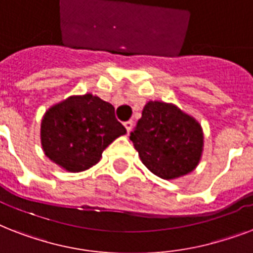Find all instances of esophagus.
<instances>
[{
  "label": "esophagus",
  "instance_id": "obj_1",
  "mask_svg": "<svg viewBox=\"0 0 253 253\" xmlns=\"http://www.w3.org/2000/svg\"><path fill=\"white\" fill-rule=\"evenodd\" d=\"M132 125H134V121H127V122H125V127H126L127 132H130L131 128H132Z\"/></svg>",
  "mask_w": 253,
  "mask_h": 253
}]
</instances>
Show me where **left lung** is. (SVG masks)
I'll list each match as a JSON object with an SVG mask.
<instances>
[{
	"instance_id": "1",
	"label": "left lung",
	"mask_w": 253,
	"mask_h": 253,
	"mask_svg": "<svg viewBox=\"0 0 253 253\" xmlns=\"http://www.w3.org/2000/svg\"><path fill=\"white\" fill-rule=\"evenodd\" d=\"M130 140L143 164L167 180L192 172L204 147L202 128L196 119L174 105L159 101L144 106Z\"/></svg>"
}]
</instances>
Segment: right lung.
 I'll return each instance as SVG.
<instances>
[{
    "label": "right lung",
    "instance_id": "obj_1",
    "mask_svg": "<svg viewBox=\"0 0 253 253\" xmlns=\"http://www.w3.org/2000/svg\"><path fill=\"white\" fill-rule=\"evenodd\" d=\"M125 134L126 128L115 118L114 106L91 94L73 95L52 106L41 127L44 154L69 172L97 164L103 150Z\"/></svg>",
    "mask_w": 253,
    "mask_h": 253
}]
</instances>
